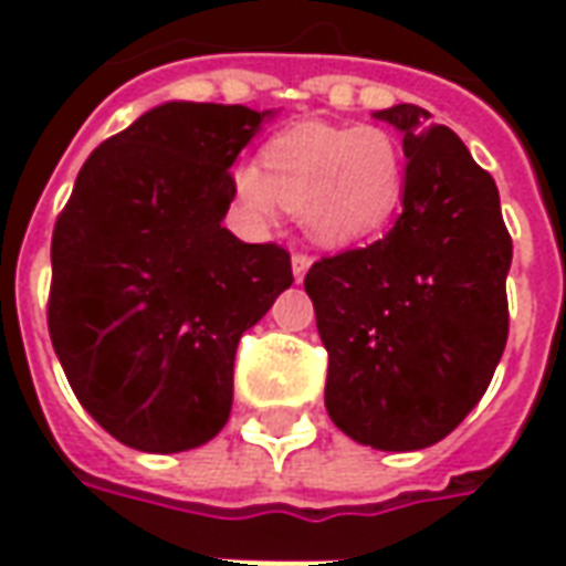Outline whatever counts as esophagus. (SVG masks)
Masks as SVG:
<instances>
[{"label": "esophagus", "mask_w": 566, "mask_h": 566, "mask_svg": "<svg viewBox=\"0 0 566 566\" xmlns=\"http://www.w3.org/2000/svg\"><path fill=\"white\" fill-rule=\"evenodd\" d=\"M308 266H312V258H308V254H294V258H291V270H294L296 282H303V279H306Z\"/></svg>", "instance_id": "1"}]
</instances>
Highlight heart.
Segmentation results:
<instances>
[{"mask_svg":"<svg viewBox=\"0 0 566 566\" xmlns=\"http://www.w3.org/2000/svg\"><path fill=\"white\" fill-rule=\"evenodd\" d=\"M403 150L379 127L296 124L263 148V169L233 172L235 202L248 221L270 223L282 206L300 211L321 245L345 248L381 233L403 202Z\"/></svg>","mask_w":566,"mask_h":566,"instance_id":"b5f03b06","label":"heart"}]
</instances>
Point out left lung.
Instances as JSON below:
<instances>
[{"instance_id":"1","label":"left lung","mask_w":566,"mask_h":566,"mask_svg":"<svg viewBox=\"0 0 566 566\" xmlns=\"http://www.w3.org/2000/svg\"><path fill=\"white\" fill-rule=\"evenodd\" d=\"M403 133V214L367 248L318 260L306 275L331 364L324 406L345 437L418 451L470 416L506 333L512 239L494 178L430 112H376Z\"/></svg>"}]
</instances>
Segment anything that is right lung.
Returning <instances> with one entry per match:
<instances>
[{
  "instance_id": "right-lung-1",
  "label": "right lung",
  "mask_w": 566,
  "mask_h": 566,
  "mask_svg": "<svg viewBox=\"0 0 566 566\" xmlns=\"http://www.w3.org/2000/svg\"><path fill=\"white\" fill-rule=\"evenodd\" d=\"M272 115L157 105L93 150L56 218L51 343L78 403L129 449L221 433L239 339L294 282L284 248L223 227L230 166Z\"/></svg>"
}]
</instances>
